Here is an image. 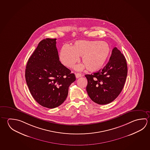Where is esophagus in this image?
<instances>
[{"label":"esophagus","instance_id":"esophagus-1","mask_svg":"<svg viewBox=\"0 0 150 150\" xmlns=\"http://www.w3.org/2000/svg\"><path fill=\"white\" fill-rule=\"evenodd\" d=\"M75 76L77 79H78L79 77H81V74H79V73H75Z\"/></svg>","mask_w":150,"mask_h":150}]
</instances>
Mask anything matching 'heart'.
Listing matches in <instances>:
<instances>
[{
	"label": "heart",
	"mask_w": 150,
	"mask_h": 150,
	"mask_svg": "<svg viewBox=\"0 0 150 150\" xmlns=\"http://www.w3.org/2000/svg\"><path fill=\"white\" fill-rule=\"evenodd\" d=\"M110 53V46L105 42L79 40L71 47L64 45L60 51L59 58L64 65L71 68L81 56L84 64L76 66V69L81 70L86 67L88 71H96L102 68Z\"/></svg>",
	"instance_id": "b5f03b06"
}]
</instances>
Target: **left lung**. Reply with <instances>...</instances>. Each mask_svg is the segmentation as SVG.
<instances>
[{
	"label": "left lung",
	"instance_id": "8db88e82",
	"mask_svg": "<svg viewBox=\"0 0 150 150\" xmlns=\"http://www.w3.org/2000/svg\"><path fill=\"white\" fill-rule=\"evenodd\" d=\"M127 74L126 59L120 50L114 48L109 62L102 70L85 75L90 98L100 105L113 102L123 88Z\"/></svg>",
	"mask_w": 150,
	"mask_h": 150
}]
</instances>
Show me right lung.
<instances>
[{"mask_svg": "<svg viewBox=\"0 0 150 150\" xmlns=\"http://www.w3.org/2000/svg\"><path fill=\"white\" fill-rule=\"evenodd\" d=\"M56 39L40 42L30 57L25 78L32 96L48 108L61 105L68 95L69 87L76 80L75 74L59 61Z\"/></svg>", "mask_w": 150, "mask_h": 150, "instance_id": "obj_1", "label": "right lung"}]
</instances>
